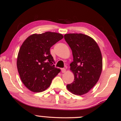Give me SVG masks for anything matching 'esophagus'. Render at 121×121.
Wrapping results in <instances>:
<instances>
[{
    "mask_svg": "<svg viewBox=\"0 0 121 121\" xmlns=\"http://www.w3.org/2000/svg\"><path fill=\"white\" fill-rule=\"evenodd\" d=\"M61 72L62 73H65L66 72V69L65 68H62L61 69Z\"/></svg>",
    "mask_w": 121,
    "mask_h": 121,
    "instance_id": "obj_1",
    "label": "esophagus"
}]
</instances>
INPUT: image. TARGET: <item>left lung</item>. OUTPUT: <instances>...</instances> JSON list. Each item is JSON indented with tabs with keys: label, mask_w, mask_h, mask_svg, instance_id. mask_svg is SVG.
<instances>
[{
	"label": "left lung",
	"mask_w": 121,
	"mask_h": 121,
	"mask_svg": "<svg viewBox=\"0 0 121 121\" xmlns=\"http://www.w3.org/2000/svg\"><path fill=\"white\" fill-rule=\"evenodd\" d=\"M64 38L73 52L70 69L74 75V81L67 85V89L82 95L91 91L100 78L103 67L101 51L94 39L87 35L69 33Z\"/></svg>",
	"instance_id": "left-lung-1"
}]
</instances>
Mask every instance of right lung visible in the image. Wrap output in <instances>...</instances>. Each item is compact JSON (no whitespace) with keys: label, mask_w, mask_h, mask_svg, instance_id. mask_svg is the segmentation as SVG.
I'll return each mask as SVG.
<instances>
[{"label":"right lung","mask_w":121,"mask_h":121,"mask_svg":"<svg viewBox=\"0 0 121 121\" xmlns=\"http://www.w3.org/2000/svg\"><path fill=\"white\" fill-rule=\"evenodd\" d=\"M62 34L46 32L33 34L20 47L17 66L23 84L33 92H41L51 85L52 80L60 72L55 67L50 48L63 39Z\"/></svg>","instance_id":"right-lung-1"}]
</instances>
